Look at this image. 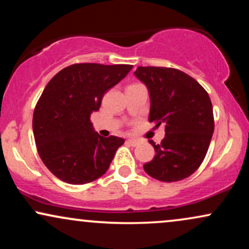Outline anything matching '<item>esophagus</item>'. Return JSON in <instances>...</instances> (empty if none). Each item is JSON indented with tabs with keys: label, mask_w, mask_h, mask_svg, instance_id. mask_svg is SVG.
Here are the masks:
<instances>
[{
	"label": "esophagus",
	"mask_w": 249,
	"mask_h": 249,
	"mask_svg": "<svg viewBox=\"0 0 249 249\" xmlns=\"http://www.w3.org/2000/svg\"><path fill=\"white\" fill-rule=\"evenodd\" d=\"M127 142L131 145V146H137V145L139 144V141H138V139L131 138V139H127Z\"/></svg>",
	"instance_id": "obj_1"
}]
</instances>
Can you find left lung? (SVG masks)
Instances as JSON below:
<instances>
[{
	"instance_id": "8db88e82",
	"label": "left lung",
	"mask_w": 249,
	"mask_h": 249,
	"mask_svg": "<svg viewBox=\"0 0 249 249\" xmlns=\"http://www.w3.org/2000/svg\"><path fill=\"white\" fill-rule=\"evenodd\" d=\"M134 76L147 88L148 121L165 125L160 144L150 141L156 154L144 164L145 172L165 182L187 178L201 165L213 136L210 96L196 79L172 68L138 67Z\"/></svg>"
}]
</instances>
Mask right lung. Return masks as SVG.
<instances>
[{"instance_id": "right-lung-1", "label": "right lung", "mask_w": 249, "mask_h": 249, "mask_svg": "<svg viewBox=\"0 0 249 249\" xmlns=\"http://www.w3.org/2000/svg\"><path fill=\"white\" fill-rule=\"evenodd\" d=\"M131 69L127 64H73L56 73L43 90L34 111V137L43 164L62 181L88 184L108 170L124 139L99 136L90 116Z\"/></svg>"}]
</instances>
